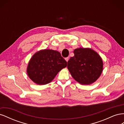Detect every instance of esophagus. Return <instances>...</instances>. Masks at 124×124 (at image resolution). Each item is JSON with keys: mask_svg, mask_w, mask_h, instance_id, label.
<instances>
[{"mask_svg": "<svg viewBox=\"0 0 124 124\" xmlns=\"http://www.w3.org/2000/svg\"><path fill=\"white\" fill-rule=\"evenodd\" d=\"M69 57H66V58H65V60H66V61L67 62H68V60H69Z\"/></svg>", "mask_w": 124, "mask_h": 124, "instance_id": "1", "label": "esophagus"}]
</instances>
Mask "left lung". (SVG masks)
<instances>
[{"mask_svg": "<svg viewBox=\"0 0 124 124\" xmlns=\"http://www.w3.org/2000/svg\"><path fill=\"white\" fill-rule=\"evenodd\" d=\"M68 62V68L74 79L82 85H90L101 76L103 62L100 56L90 48L79 47Z\"/></svg>", "mask_w": 124, "mask_h": 124, "instance_id": "8db88e82", "label": "left lung"}]
</instances>
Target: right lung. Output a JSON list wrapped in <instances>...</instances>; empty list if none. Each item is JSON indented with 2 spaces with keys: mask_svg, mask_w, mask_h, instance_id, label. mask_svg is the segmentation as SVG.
Listing matches in <instances>:
<instances>
[{
  "mask_svg": "<svg viewBox=\"0 0 124 124\" xmlns=\"http://www.w3.org/2000/svg\"><path fill=\"white\" fill-rule=\"evenodd\" d=\"M67 66V62L57 51L41 50L30 59L27 68L29 78L38 85L50 83L57 74Z\"/></svg>",
  "mask_w": 124,
  "mask_h": 124,
  "instance_id": "right-lung-1",
  "label": "right lung"
}]
</instances>
